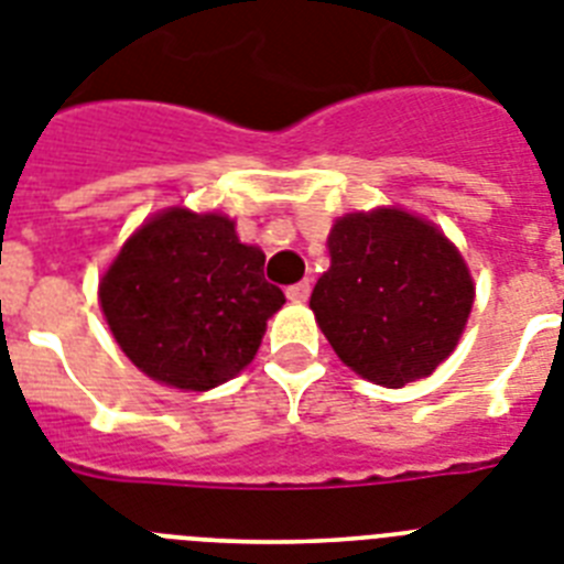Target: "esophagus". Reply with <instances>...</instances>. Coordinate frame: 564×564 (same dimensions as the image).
I'll return each instance as SVG.
<instances>
[{
  "instance_id": "obj_1",
  "label": "esophagus",
  "mask_w": 564,
  "mask_h": 564,
  "mask_svg": "<svg viewBox=\"0 0 564 564\" xmlns=\"http://www.w3.org/2000/svg\"><path fill=\"white\" fill-rule=\"evenodd\" d=\"M310 292H312L310 281H301V283H292L290 290H286V297H290V301H295V304H301V301H306V297H310Z\"/></svg>"
}]
</instances>
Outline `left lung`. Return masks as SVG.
<instances>
[{
    "mask_svg": "<svg viewBox=\"0 0 564 564\" xmlns=\"http://www.w3.org/2000/svg\"><path fill=\"white\" fill-rule=\"evenodd\" d=\"M326 246L333 263L310 306L340 361L384 387L430 376L458 344L473 306L456 246L401 209L340 217Z\"/></svg>",
    "mask_w": 564,
    "mask_h": 564,
    "instance_id": "1",
    "label": "left lung"
}]
</instances>
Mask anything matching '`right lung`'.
Here are the masks:
<instances>
[{"label": "right lung", "instance_id": "add662e5", "mask_svg": "<svg viewBox=\"0 0 564 564\" xmlns=\"http://www.w3.org/2000/svg\"><path fill=\"white\" fill-rule=\"evenodd\" d=\"M263 252L224 215L169 209L131 235L99 283L113 338L154 381L212 390L252 361L286 304Z\"/></svg>", "mask_w": 564, "mask_h": 564}]
</instances>
